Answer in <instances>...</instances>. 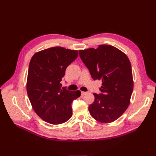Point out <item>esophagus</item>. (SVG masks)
Masks as SVG:
<instances>
[{"label":"esophagus","instance_id":"obj_1","mask_svg":"<svg viewBox=\"0 0 156 156\" xmlns=\"http://www.w3.org/2000/svg\"><path fill=\"white\" fill-rule=\"evenodd\" d=\"M87 94V92H81V96H83L84 95H86Z\"/></svg>","mask_w":156,"mask_h":156}]
</instances>
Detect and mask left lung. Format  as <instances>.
<instances>
[{"instance_id":"obj_1","label":"left lung","mask_w":156,"mask_h":156,"mask_svg":"<svg viewBox=\"0 0 156 156\" xmlns=\"http://www.w3.org/2000/svg\"><path fill=\"white\" fill-rule=\"evenodd\" d=\"M79 52L92 78L102 81L101 93L93 94L95 100L88 107L90 114L101 123L115 121L128 107L133 92V75L129 58L123 52L108 45Z\"/></svg>"}]
</instances>
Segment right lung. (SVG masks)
<instances>
[{"label": "right lung", "mask_w": 156, "mask_h": 156, "mask_svg": "<svg viewBox=\"0 0 156 156\" xmlns=\"http://www.w3.org/2000/svg\"><path fill=\"white\" fill-rule=\"evenodd\" d=\"M78 51L54 47L35 53L28 72L27 91L33 109L45 122L60 124L72 116V103L81 91L61 88L66 69L77 58Z\"/></svg>", "instance_id": "1"}]
</instances>
